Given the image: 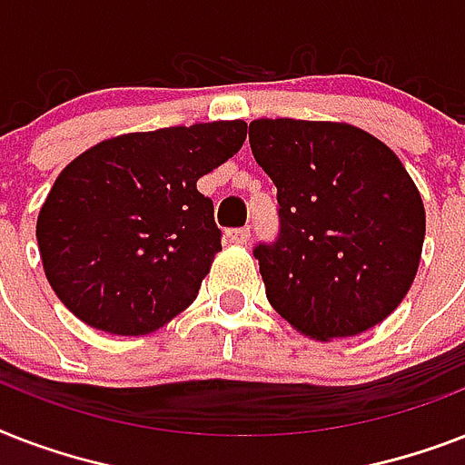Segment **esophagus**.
I'll use <instances>...</instances> for the list:
<instances>
[{"label":"esophagus","instance_id":"esophagus-1","mask_svg":"<svg viewBox=\"0 0 465 465\" xmlns=\"http://www.w3.org/2000/svg\"><path fill=\"white\" fill-rule=\"evenodd\" d=\"M226 241L229 243H239V246H243L248 239H251V229L248 226H239V229H229V232L224 233Z\"/></svg>","mask_w":465,"mask_h":465}]
</instances>
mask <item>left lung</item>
<instances>
[{
	"instance_id": "1",
	"label": "left lung",
	"mask_w": 465,
	"mask_h": 465,
	"mask_svg": "<svg viewBox=\"0 0 465 465\" xmlns=\"http://www.w3.org/2000/svg\"><path fill=\"white\" fill-rule=\"evenodd\" d=\"M248 142L280 203L277 241L253 251L272 309L316 340L381 323L425 241V204L401 159L347 123L261 118Z\"/></svg>"
}]
</instances>
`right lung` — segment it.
I'll return each mask as SVG.
<instances>
[{
  "label": "right lung",
  "instance_id": "right-lung-1",
  "mask_svg": "<svg viewBox=\"0 0 465 465\" xmlns=\"http://www.w3.org/2000/svg\"><path fill=\"white\" fill-rule=\"evenodd\" d=\"M243 120L130 133L86 149L40 207L45 277L76 318L147 335L195 302L222 232L197 178L232 159Z\"/></svg>",
  "mask_w": 465,
  "mask_h": 465
}]
</instances>
